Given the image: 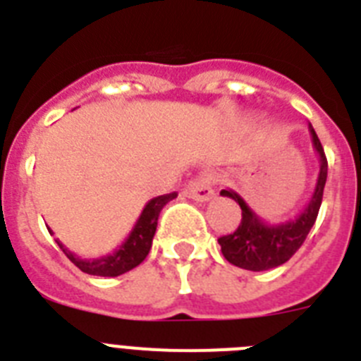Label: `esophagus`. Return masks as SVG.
<instances>
[{
	"label": "esophagus",
	"instance_id": "34e87169",
	"mask_svg": "<svg viewBox=\"0 0 361 361\" xmlns=\"http://www.w3.org/2000/svg\"><path fill=\"white\" fill-rule=\"evenodd\" d=\"M186 197L197 200V202H208L215 197L213 190V178L209 175H199L197 178H191L186 188Z\"/></svg>",
	"mask_w": 361,
	"mask_h": 361
}]
</instances>
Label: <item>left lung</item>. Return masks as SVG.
Masks as SVG:
<instances>
[{"label":"left lung","mask_w":361,"mask_h":361,"mask_svg":"<svg viewBox=\"0 0 361 361\" xmlns=\"http://www.w3.org/2000/svg\"><path fill=\"white\" fill-rule=\"evenodd\" d=\"M309 132H311L312 148L317 149L318 159H320V171H318L317 186L311 199L295 219H289L280 224H269L251 209L250 204L245 202L237 191L231 188L220 191V195L235 200L242 209V220L238 228L231 235L219 238L220 251L233 266L247 271L273 269L288 262L298 251L300 245L304 244L305 237L318 216L325 180H327V159H325L322 142L311 124H309Z\"/></svg>","instance_id":"1"}]
</instances>
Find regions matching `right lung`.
I'll return each instance as SVG.
<instances>
[{
	"label": "right lung",
	"instance_id": "add662e5",
	"mask_svg": "<svg viewBox=\"0 0 361 361\" xmlns=\"http://www.w3.org/2000/svg\"><path fill=\"white\" fill-rule=\"evenodd\" d=\"M175 197H177V193H168V195H159L155 199L148 200L142 213L137 219L135 226L126 237V240L110 255H104V257L99 258H81L72 253L68 247H65L59 240L56 242L63 250V253L70 258V262L75 264L82 273H88V275L94 276H119L139 266L146 258V255L149 253L153 235H155V229H157L159 213ZM49 231L52 233V229H49Z\"/></svg>",
	"mask_w": 361,
	"mask_h": 361
}]
</instances>
